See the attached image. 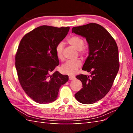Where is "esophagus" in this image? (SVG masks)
Here are the masks:
<instances>
[{
	"label": "esophagus",
	"mask_w": 133,
	"mask_h": 133,
	"mask_svg": "<svg viewBox=\"0 0 133 133\" xmlns=\"http://www.w3.org/2000/svg\"><path fill=\"white\" fill-rule=\"evenodd\" d=\"M75 77H71V76H70V77H69V80L70 81H72V80H74V79H75Z\"/></svg>",
	"instance_id": "34e87169"
}]
</instances>
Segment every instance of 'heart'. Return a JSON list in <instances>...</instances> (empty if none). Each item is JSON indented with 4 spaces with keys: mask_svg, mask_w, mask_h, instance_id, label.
Here are the masks:
<instances>
[{
    "mask_svg": "<svg viewBox=\"0 0 133 133\" xmlns=\"http://www.w3.org/2000/svg\"><path fill=\"white\" fill-rule=\"evenodd\" d=\"M68 42L76 50L80 51L82 54L84 53V51L82 50L83 46V40L79 36L75 35L72 36L68 39ZM63 47L64 44L62 42L59 43L56 46V55L59 59H63ZM81 62L79 59L74 61H69L62 65L60 67V70L63 74L73 75L77 72V70L81 66Z\"/></svg>",
    "mask_w": 133,
    "mask_h": 133,
    "instance_id": "1",
    "label": "heart"
}]
</instances>
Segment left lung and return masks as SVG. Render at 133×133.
<instances>
[{"instance_id": "obj_1", "label": "left lung", "mask_w": 133, "mask_h": 133, "mask_svg": "<svg viewBox=\"0 0 133 133\" xmlns=\"http://www.w3.org/2000/svg\"><path fill=\"white\" fill-rule=\"evenodd\" d=\"M72 32L85 38L88 43L89 55L82 70L91 77L83 74L76 77L83 88L75 97L81 103H94L108 93L117 75L119 68L117 44L109 32L97 23L74 27Z\"/></svg>"}]
</instances>
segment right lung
<instances>
[{
    "label": "right lung",
    "mask_w": 133,
    "mask_h": 133,
    "mask_svg": "<svg viewBox=\"0 0 133 133\" xmlns=\"http://www.w3.org/2000/svg\"><path fill=\"white\" fill-rule=\"evenodd\" d=\"M69 27L42 26L25 35L15 55V67L19 82L25 92L36 102L49 103L58 97L68 75L56 71L59 65L56 45L66 37Z\"/></svg>",
    "instance_id": "add662e5"
}]
</instances>
